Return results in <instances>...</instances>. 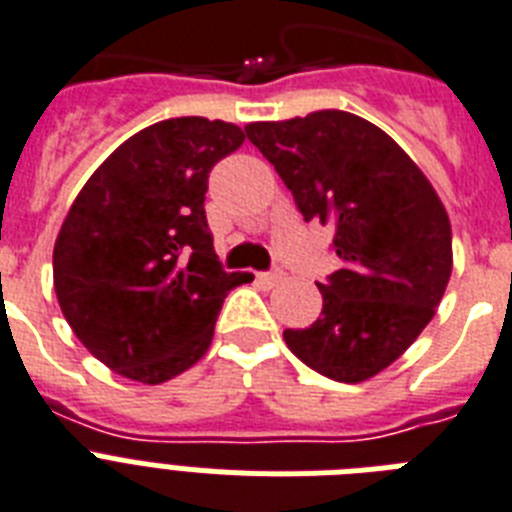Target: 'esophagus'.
Returning <instances> with one entry per match:
<instances>
[{
	"label": "esophagus",
	"instance_id": "obj_1",
	"mask_svg": "<svg viewBox=\"0 0 512 512\" xmlns=\"http://www.w3.org/2000/svg\"><path fill=\"white\" fill-rule=\"evenodd\" d=\"M257 281L265 286H276L278 281H284V270L273 268V270H265V273H257Z\"/></svg>",
	"mask_w": 512,
	"mask_h": 512
}]
</instances>
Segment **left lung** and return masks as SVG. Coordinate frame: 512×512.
Segmentation results:
<instances>
[{
	"label": "left lung",
	"mask_w": 512,
	"mask_h": 512,
	"mask_svg": "<svg viewBox=\"0 0 512 512\" xmlns=\"http://www.w3.org/2000/svg\"><path fill=\"white\" fill-rule=\"evenodd\" d=\"M305 220L334 226L342 268L318 281L321 318L286 347L323 376L357 384L392 365L434 318L452 273L450 218L392 136L352 112L249 123Z\"/></svg>",
	"instance_id": "obj_1"
}]
</instances>
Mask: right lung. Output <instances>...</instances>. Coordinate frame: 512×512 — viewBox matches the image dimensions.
<instances>
[{"label":"right lung","instance_id":"obj_1","mask_svg":"<svg viewBox=\"0 0 512 512\" xmlns=\"http://www.w3.org/2000/svg\"><path fill=\"white\" fill-rule=\"evenodd\" d=\"M242 128L170 118L123 141L86 181L54 242V292L73 334L120 376L162 384L213 342L226 273L207 226L215 162Z\"/></svg>","mask_w":512,"mask_h":512}]
</instances>
